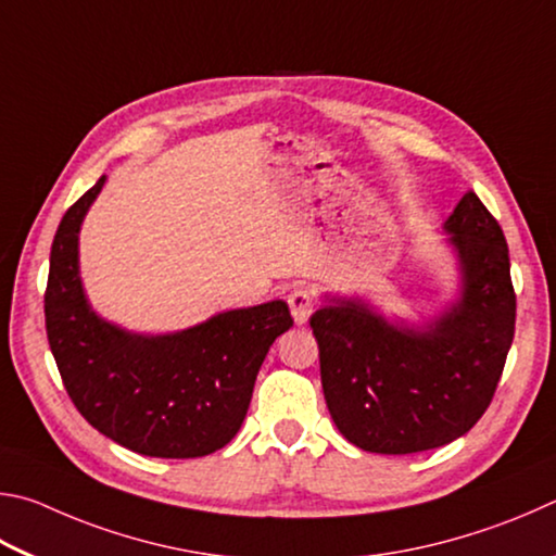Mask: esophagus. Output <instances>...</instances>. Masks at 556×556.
<instances>
[{
    "label": "esophagus",
    "instance_id": "34e87169",
    "mask_svg": "<svg viewBox=\"0 0 556 556\" xmlns=\"http://www.w3.org/2000/svg\"><path fill=\"white\" fill-rule=\"evenodd\" d=\"M288 305H290V313H293L295 325H307L309 315H313L315 300L307 288H295L293 293L288 295Z\"/></svg>",
    "mask_w": 556,
    "mask_h": 556
}]
</instances>
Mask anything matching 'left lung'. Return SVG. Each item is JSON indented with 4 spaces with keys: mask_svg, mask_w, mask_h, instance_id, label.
I'll return each mask as SVG.
<instances>
[{
    "mask_svg": "<svg viewBox=\"0 0 556 556\" xmlns=\"http://www.w3.org/2000/svg\"><path fill=\"white\" fill-rule=\"evenodd\" d=\"M462 293L420 327L391 323L358 298H327L309 317L329 415L349 442L415 454L481 420L515 334V290L501 224L476 192L444 222Z\"/></svg>",
    "mask_w": 556,
    "mask_h": 556,
    "instance_id": "obj_1",
    "label": "left lung"
}]
</instances>
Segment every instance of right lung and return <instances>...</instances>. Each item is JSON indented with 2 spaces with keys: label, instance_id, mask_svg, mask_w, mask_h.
<instances>
[{
  "label": "right lung",
  "instance_id": "obj_1",
  "mask_svg": "<svg viewBox=\"0 0 556 556\" xmlns=\"http://www.w3.org/2000/svg\"><path fill=\"white\" fill-rule=\"evenodd\" d=\"M102 175L58 224L46 332L63 386L97 432L143 456L194 459L222 450L247 417L276 337L293 327L283 300L229 309L173 334H134L87 303L77 233Z\"/></svg>",
  "mask_w": 556,
  "mask_h": 556
}]
</instances>
